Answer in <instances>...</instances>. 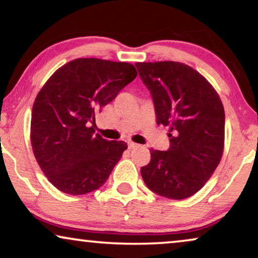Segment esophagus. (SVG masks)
Returning a JSON list of instances; mask_svg holds the SVG:
<instances>
[{
  "instance_id": "obj_1",
  "label": "esophagus",
  "mask_w": 258,
  "mask_h": 258,
  "mask_svg": "<svg viewBox=\"0 0 258 258\" xmlns=\"http://www.w3.org/2000/svg\"><path fill=\"white\" fill-rule=\"evenodd\" d=\"M141 146L138 145V143H134V142H128V149L133 150V149H137V148H140Z\"/></svg>"
}]
</instances>
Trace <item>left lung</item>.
<instances>
[{
  "label": "left lung",
  "mask_w": 258,
  "mask_h": 258,
  "mask_svg": "<svg viewBox=\"0 0 258 258\" xmlns=\"http://www.w3.org/2000/svg\"><path fill=\"white\" fill-rule=\"evenodd\" d=\"M139 76L154 101L157 124L169 126V148L150 149L141 168L146 185L171 199L191 197L220 164L225 115L216 91L204 76L174 61L138 62Z\"/></svg>",
  "instance_id": "1"
}]
</instances>
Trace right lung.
<instances>
[{"instance_id": "add662e5", "label": "right lung", "mask_w": 258, "mask_h": 258, "mask_svg": "<svg viewBox=\"0 0 258 258\" xmlns=\"http://www.w3.org/2000/svg\"><path fill=\"white\" fill-rule=\"evenodd\" d=\"M137 75L127 62L83 58L59 68L42 87L33 106L30 141L56 189L85 195L108 180L127 145L95 134V113Z\"/></svg>"}]
</instances>
